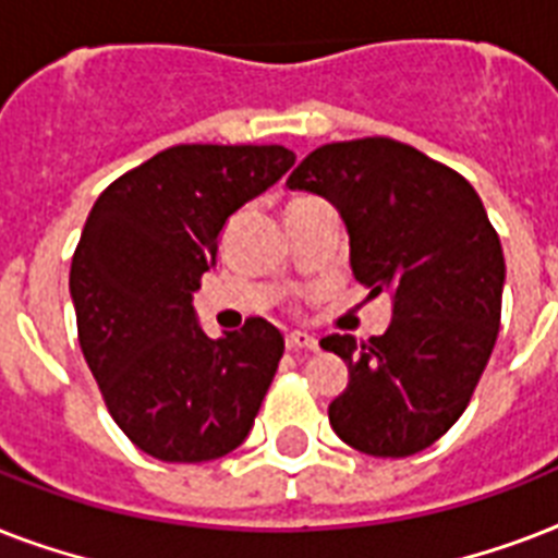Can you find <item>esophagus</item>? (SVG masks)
Listing matches in <instances>:
<instances>
[{"instance_id": "esophagus-1", "label": "esophagus", "mask_w": 558, "mask_h": 558, "mask_svg": "<svg viewBox=\"0 0 558 558\" xmlns=\"http://www.w3.org/2000/svg\"><path fill=\"white\" fill-rule=\"evenodd\" d=\"M287 348L289 350H315L318 348V341L313 336H306V332L295 330V332H287Z\"/></svg>"}]
</instances>
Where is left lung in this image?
<instances>
[{
    "label": "left lung",
    "instance_id": "1",
    "mask_svg": "<svg viewBox=\"0 0 558 558\" xmlns=\"http://www.w3.org/2000/svg\"><path fill=\"white\" fill-rule=\"evenodd\" d=\"M287 185L339 208L353 275L393 306L381 336L322 339L350 371L330 402L332 432L373 458L428 449L466 411L501 327L507 266L484 202L393 138L324 144Z\"/></svg>",
    "mask_w": 558,
    "mask_h": 558
}]
</instances>
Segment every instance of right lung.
Returning <instances> with one entry per match:
<instances>
[{"mask_svg": "<svg viewBox=\"0 0 558 558\" xmlns=\"http://www.w3.org/2000/svg\"><path fill=\"white\" fill-rule=\"evenodd\" d=\"M295 165L280 144H179L100 193L74 248L77 336L118 428L150 458L205 463L234 451L283 356L263 318L208 339L193 292L228 217Z\"/></svg>", "mask_w": 558, "mask_h": 558, "instance_id": "add662e5", "label": "right lung"}]
</instances>
